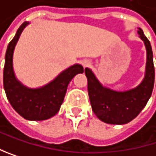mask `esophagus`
Returning <instances> with one entry per match:
<instances>
[{
	"label": "esophagus",
	"instance_id": "obj_1",
	"mask_svg": "<svg viewBox=\"0 0 156 156\" xmlns=\"http://www.w3.org/2000/svg\"><path fill=\"white\" fill-rule=\"evenodd\" d=\"M82 64H83V67H87V66H88V65L90 64V61H89V60H87V59H84V60H83V61H82Z\"/></svg>",
	"mask_w": 156,
	"mask_h": 156
}]
</instances>
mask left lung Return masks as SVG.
Listing matches in <instances>:
<instances>
[{"label": "left lung", "instance_id": "obj_1", "mask_svg": "<svg viewBox=\"0 0 156 156\" xmlns=\"http://www.w3.org/2000/svg\"><path fill=\"white\" fill-rule=\"evenodd\" d=\"M138 34L146 48V66L144 77L136 87L124 91L111 89L98 81L91 69H84L92 110L97 117L104 123L112 125L129 123L139 115L152 96L154 83L152 46L140 28H138Z\"/></svg>", "mask_w": 156, "mask_h": 156}]
</instances>
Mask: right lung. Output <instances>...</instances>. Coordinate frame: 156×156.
<instances>
[{
	"mask_svg": "<svg viewBox=\"0 0 156 156\" xmlns=\"http://www.w3.org/2000/svg\"><path fill=\"white\" fill-rule=\"evenodd\" d=\"M30 22H24L17 30L7 46L3 69V87L6 97L14 110L23 118L30 121H43L56 115L73 78L83 73L80 64H74L62 71L51 82L40 87H28L16 76L14 71V52L20 35Z\"/></svg>",
	"mask_w": 156,
	"mask_h": 156,
	"instance_id": "add662e5",
	"label": "right lung"
}]
</instances>
